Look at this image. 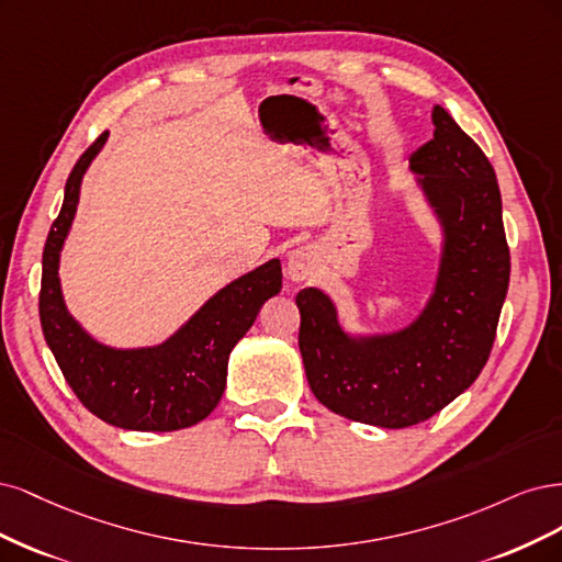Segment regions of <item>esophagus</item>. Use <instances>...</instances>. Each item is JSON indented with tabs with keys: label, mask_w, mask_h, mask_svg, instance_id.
Instances as JSON below:
<instances>
[{
	"label": "esophagus",
	"mask_w": 562,
	"mask_h": 562,
	"mask_svg": "<svg viewBox=\"0 0 562 562\" xmlns=\"http://www.w3.org/2000/svg\"><path fill=\"white\" fill-rule=\"evenodd\" d=\"M317 263V251L305 245V247H299L294 251H289L286 257V273L289 278H292L294 282H303L313 276V268Z\"/></svg>",
	"instance_id": "obj_1"
}]
</instances>
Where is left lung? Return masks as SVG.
I'll use <instances>...</instances> for the list:
<instances>
[{"instance_id": "left-lung-1", "label": "left lung", "mask_w": 562, "mask_h": 562, "mask_svg": "<svg viewBox=\"0 0 562 562\" xmlns=\"http://www.w3.org/2000/svg\"><path fill=\"white\" fill-rule=\"evenodd\" d=\"M434 137L411 156V170L439 216L443 251L434 294L411 327L352 338L329 296H296L299 348L317 402L375 427L429 420L479 378L491 357L509 289V245L497 177L479 144L443 106L431 110Z\"/></svg>"}]
</instances>
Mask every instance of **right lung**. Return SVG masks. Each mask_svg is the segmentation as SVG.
I'll use <instances>...</instances> for the list:
<instances>
[{"label":"right lung","instance_id":"1","mask_svg":"<svg viewBox=\"0 0 562 562\" xmlns=\"http://www.w3.org/2000/svg\"><path fill=\"white\" fill-rule=\"evenodd\" d=\"M102 133L81 154L65 184V201L53 222L42 257L40 319L44 338L67 385L100 420L135 431H175L205 420L226 387L228 355L261 305L280 294L278 259L233 280L216 292L182 329L156 348L114 350L90 338L67 313L58 263L77 214L79 189L90 160L106 142Z\"/></svg>","mask_w":562,"mask_h":562}]
</instances>
